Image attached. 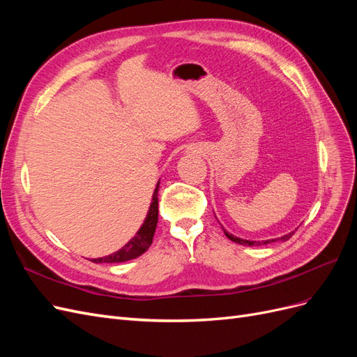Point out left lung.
I'll use <instances>...</instances> for the list:
<instances>
[{
    "label": "left lung",
    "mask_w": 357,
    "mask_h": 357,
    "mask_svg": "<svg viewBox=\"0 0 357 357\" xmlns=\"http://www.w3.org/2000/svg\"><path fill=\"white\" fill-rule=\"evenodd\" d=\"M223 232H225V235L228 236V238L231 240V241H234V243H238V244H241V245H250V247H261V245H268V244H273V243H277V241H287L291 235H294V232H289V234H286V235H283V236H278V238H271V240H262V241H250V240H243V238H238V236H235V235H232V234H229L228 231H225L223 229Z\"/></svg>",
    "instance_id": "8db88e82"
}]
</instances>
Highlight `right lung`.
I'll list each match as a JSON object with an SVG mask.
<instances>
[{"label": "right lung", "mask_w": 357, "mask_h": 357, "mask_svg": "<svg viewBox=\"0 0 357 357\" xmlns=\"http://www.w3.org/2000/svg\"><path fill=\"white\" fill-rule=\"evenodd\" d=\"M158 192H159V181H158L156 189L153 192L152 202H150L146 219H144L143 225L139 226V229L137 231V234L132 236V238L129 240L121 248V250H117L109 256L92 259V262H95V264H121V262L131 261V259H135L138 256H142L144 252H147V248L153 241V235H155L156 225H158Z\"/></svg>", "instance_id": "add662e5"}]
</instances>
